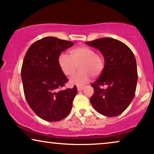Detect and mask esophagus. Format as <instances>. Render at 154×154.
<instances>
[{
	"mask_svg": "<svg viewBox=\"0 0 154 154\" xmlns=\"http://www.w3.org/2000/svg\"><path fill=\"white\" fill-rule=\"evenodd\" d=\"M83 88H84L83 86H80V85H78V86H77L78 91H81V90H83Z\"/></svg>",
	"mask_w": 154,
	"mask_h": 154,
	"instance_id": "34e87169",
	"label": "esophagus"
}]
</instances>
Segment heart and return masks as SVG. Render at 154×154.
I'll return each mask as SVG.
<instances>
[{"mask_svg":"<svg viewBox=\"0 0 154 154\" xmlns=\"http://www.w3.org/2000/svg\"><path fill=\"white\" fill-rule=\"evenodd\" d=\"M71 57L61 53L58 57V64L66 75H72L79 65L80 71L71 78L72 85H83L89 81L92 75L99 76L104 69L105 61L102 54L86 45L78 46L70 50Z\"/></svg>","mask_w":154,"mask_h":154,"instance_id":"heart-1","label":"heart"}]
</instances>
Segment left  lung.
Returning <instances> with one entry per match:
<instances>
[{
  "label": "left lung",
  "mask_w": 154,
  "mask_h": 154,
  "mask_svg": "<svg viewBox=\"0 0 154 154\" xmlns=\"http://www.w3.org/2000/svg\"><path fill=\"white\" fill-rule=\"evenodd\" d=\"M86 44L100 50L105 61L104 71L91 84L94 94L90 102L101 114L117 116L128 108L135 94L138 75L133 52L123 42L111 38Z\"/></svg>",
  "instance_id": "left-lung-1"
}]
</instances>
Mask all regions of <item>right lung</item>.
<instances>
[{
    "instance_id": "1",
    "label": "right lung",
    "mask_w": 154,
    "mask_h": 154,
    "mask_svg": "<svg viewBox=\"0 0 154 154\" xmlns=\"http://www.w3.org/2000/svg\"><path fill=\"white\" fill-rule=\"evenodd\" d=\"M72 45L73 42L48 36L34 42L24 56L21 76L25 98L44 121H61L72 108L77 88L62 90L69 80L58 64L61 52Z\"/></svg>"
}]
</instances>
